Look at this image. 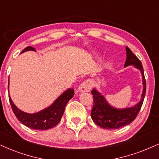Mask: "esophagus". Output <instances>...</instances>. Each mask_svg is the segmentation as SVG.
<instances>
[{
    "label": "esophagus",
    "instance_id": "1",
    "mask_svg": "<svg viewBox=\"0 0 159 159\" xmlns=\"http://www.w3.org/2000/svg\"><path fill=\"white\" fill-rule=\"evenodd\" d=\"M91 89V83L89 80H85L83 83L80 84V85L78 88V91L80 93L83 92H89Z\"/></svg>",
    "mask_w": 159,
    "mask_h": 159
}]
</instances>
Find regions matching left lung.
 <instances>
[{"instance_id":"8db88e82","label":"left lung","mask_w":159,"mask_h":159,"mask_svg":"<svg viewBox=\"0 0 159 159\" xmlns=\"http://www.w3.org/2000/svg\"><path fill=\"white\" fill-rule=\"evenodd\" d=\"M126 61L125 67L133 66L140 70L142 76L143 91L140 101L134 106L119 109L111 106L105 99L104 96L99 93L96 89L91 91L93 99V106L92 108L91 116L93 121L102 128L111 130L118 129L120 127L130 124L140 111L144 102L146 93V81L144 75V69L142 62L139 58L126 46Z\"/></svg>"}]
</instances>
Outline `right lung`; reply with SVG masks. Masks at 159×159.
Listing matches in <instances>:
<instances>
[{
    "label": "right lung",
    "mask_w": 159,
    "mask_h": 159,
    "mask_svg": "<svg viewBox=\"0 0 159 159\" xmlns=\"http://www.w3.org/2000/svg\"><path fill=\"white\" fill-rule=\"evenodd\" d=\"M28 51L36 52L34 48L32 46H28L23 49L21 54ZM74 89H68L65 91L50 106L39 112L34 113L23 112L17 108L16 105L14 104L10 96H9V99L14 113L16 116L17 119L23 125L34 130H46L55 127L60 122L64 113L66 105H67L68 102L74 97Z\"/></svg>",
    "instance_id": "add662e5"
}]
</instances>
